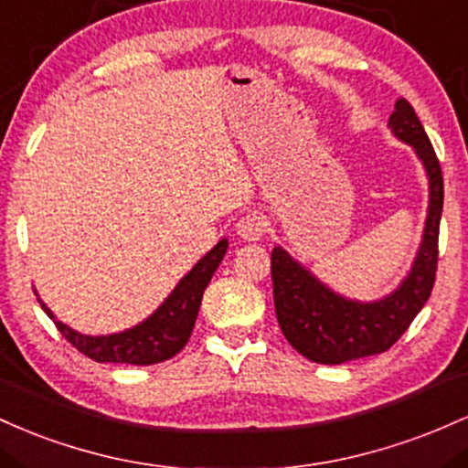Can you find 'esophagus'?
<instances>
[{
  "instance_id": "esophagus-1",
  "label": "esophagus",
  "mask_w": 468,
  "mask_h": 468,
  "mask_svg": "<svg viewBox=\"0 0 468 468\" xmlns=\"http://www.w3.org/2000/svg\"><path fill=\"white\" fill-rule=\"evenodd\" d=\"M262 232H265V220L259 214H245V217L236 220V234L243 240L256 243V240H261Z\"/></svg>"
}]
</instances>
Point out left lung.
Wrapping results in <instances>:
<instances>
[{
    "instance_id": "obj_1",
    "label": "left lung",
    "mask_w": 468,
    "mask_h": 468,
    "mask_svg": "<svg viewBox=\"0 0 468 468\" xmlns=\"http://www.w3.org/2000/svg\"><path fill=\"white\" fill-rule=\"evenodd\" d=\"M389 130L402 144L411 145L429 178V207L422 240L411 270L400 285L378 301H354L324 285L281 245L271 250L278 324L298 354L320 365H343L347 360L387 351L407 332L431 296L444 201L442 170L416 110L407 99L396 101Z\"/></svg>"
}]
</instances>
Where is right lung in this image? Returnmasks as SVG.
Masks as SVG:
<instances>
[{"label":"right lung","instance_id":"1","mask_svg":"<svg viewBox=\"0 0 468 468\" xmlns=\"http://www.w3.org/2000/svg\"><path fill=\"white\" fill-rule=\"evenodd\" d=\"M225 251H228V239H220L176 282L170 296L148 318L117 334L88 335L77 332V329L61 323L41 298H37V301H39L41 309L48 314V318L57 324V329L68 343L88 358L97 362H123V365H156V362L170 360L172 356H176L190 340L194 323H197L198 316V307H201L203 301V292H206L207 282L212 281Z\"/></svg>","mask_w":468,"mask_h":468}]
</instances>
